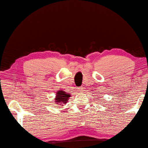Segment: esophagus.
Instances as JSON below:
<instances>
[{
    "label": "esophagus",
    "mask_w": 148,
    "mask_h": 148,
    "mask_svg": "<svg viewBox=\"0 0 148 148\" xmlns=\"http://www.w3.org/2000/svg\"><path fill=\"white\" fill-rule=\"evenodd\" d=\"M77 90H78V91H79V92H82V91L83 90V86H82V87H79L77 88Z\"/></svg>",
    "instance_id": "1"
}]
</instances>
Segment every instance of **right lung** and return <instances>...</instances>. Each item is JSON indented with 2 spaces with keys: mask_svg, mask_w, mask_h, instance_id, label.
Segmentation results:
<instances>
[{
  "mask_svg": "<svg viewBox=\"0 0 148 148\" xmlns=\"http://www.w3.org/2000/svg\"><path fill=\"white\" fill-rule=\"evenodd\" d=\"M71 95H69V94L66 93L65 92H64L63 90H60L57 92V94H56V103H58L59 105H62V104H65L67 101L69 100Z\"/></svg>",
  "mask_w": 148,
  "mask_h": 148,
  "instance_id": "1",
  "label": "right lung"
}]
</instances>
